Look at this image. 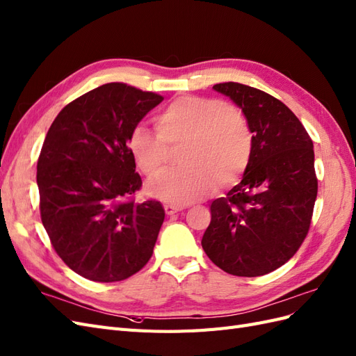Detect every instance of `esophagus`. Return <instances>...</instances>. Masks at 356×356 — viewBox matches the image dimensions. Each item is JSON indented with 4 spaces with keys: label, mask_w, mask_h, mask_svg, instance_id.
Segmentation results:
<instances>
[{
    "label": "esophagus",
    "mask_w": 356,
    "mask_h": 356,
    "mask_svg": "<svg viewBox=\"0 0 356 356\" xmlns=\"http://www.w3.org/2000/svg\"><path fill=\"white\" fill-rule=\"evenodd\" d=\"M184 206H176V204H164V210L167 215H175V213L184 210Z\"/></svg>",
    "instance_id": "1"
}]
</instances>
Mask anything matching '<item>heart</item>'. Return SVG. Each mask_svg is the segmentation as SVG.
Instances as JSON below:
<instances>
[{
  "instance_id": "obj_1",
  "label": "heart",
  "mask_w": 356,
  "mask_h": 356,
  "mask_svg": "<svg viewBox=\"0 0 356 356\" xmlns=\"http://www.w3.org/2000/svg\"><path fill=\"white\" fill-rule=\"evenodd\" d=\"M158 134L137 124L127 147L136 167L147 177L165 168L170 150L181 146V165L152 180L147 192L156 198L186 204L216 186L231 185L246 171L252 156V133L241 111L216 98L185 95L171 101L155 120Z\"/></svg>"
}]
</instances>
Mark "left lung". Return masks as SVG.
<instances>
[{"label":"left lung","instance_id":"obj_1","mask_svg":"<svg viewBox=\"0 0 356 356\" xmlns=\"http://www.w3.org/2000/svg\"><path fill=\"white\" fill-rule=\"evenodd\" d=\"M246 116L252 156L243 180L211 202L201 245L232 276L257 277L296 255L310 229L318 177L313 141L280 99L236 82L213 86Z\"/></svg>","mask_w":356,"mask_h":356}]
</instances>
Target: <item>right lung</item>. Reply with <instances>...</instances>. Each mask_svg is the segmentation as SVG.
I'll return each mask as SVG.
<instances>
[{
	"label": "right lung",
	"mask_w": 356,
	"mask_h": 356,
	"mask_svg": "<svg viewBox=\"0 0 356 356\" xmlns=\"http://www.w3.org/2000/svg\"><path fill=\"white\" fill-rule=\"evenodd\" d=\"M164 97L106 83L68 103L50 125L37 161L40 216L67 266L94 282H120L154 253L165 211L136 201L141 177L128 133Z\"/></svg>",
	"instance_id": "right-lung-1"
}]
</instances>
